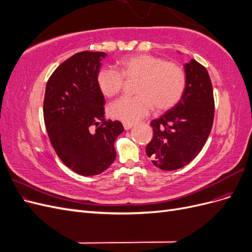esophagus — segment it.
Masks as SVG:
<instances>
[{"instance_id":"obj_1","label":"esophagus","mask_w":252,"mask_h":252,"mask_svg":"<svg viewBox=\"0 0 252 252\" xmlns=\"http://www.w3.org/2000/svg\"><path fill=\"white\" fill-rule=\"evenodd\" d=\"M125 130H129V129H131L133 127V124H130V123H124L123 124Z\"/></svg>"}]
</instances>
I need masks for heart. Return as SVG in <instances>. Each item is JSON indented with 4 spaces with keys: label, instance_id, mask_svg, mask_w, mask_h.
<instances>
[{
    "label": "heart",
    "instance_id": "obj_1",
    "mask_svg": "<svg viewBox=\"0 0 252 252\" xmlns=\"http://www.w3.org/2000/svg\"><path fill=\"white\" fill-rule=\"evenodd\" d=\"M120 72L103 68L96 75V84L102 94L112 97L119 94L126 81H136L134 96L119 98L109 106V114L120 121L135 122L155 108L164 112L173 108L186 88V73L178 63L161 57L141 53L121 59Z\"/></svg>",
    "mask_w": 252,
    "mask_h": 252
}]
</instances>
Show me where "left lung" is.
Returning a JSON list of instances; mask_svg holds the SVG:
<instances>
[{"label": "left lung", "instance_id": "obj_1", "mask_svg": "<svg viewBox=\"0 0 252 252\" xmlns=\"http://www.w3.org/2000/svg\"><path fill=\"white\" fill-rule=\"evenodd\" d=\"M186 88L180 102L151 121L152 140L146 154L158 168L175 170L200 154L210 134L215 118V98L206 68L195 60L185 65Z\"/></svg>", "mask_w": 252, "mask_h": 252}]
</instances>
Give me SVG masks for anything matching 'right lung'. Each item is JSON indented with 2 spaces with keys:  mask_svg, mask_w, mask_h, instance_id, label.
Segmentation results:
<instances>
[{
  "mask_svg": "<svg viewBox=\"0 0 252 252\" xmlns=\"http://www.w3.org/2000/svg\"><path fill=\"white\" fill-rule=\"evenodd\" d=\"M105 56L75 53L52 72L45 90L44 122L52 147L67 167L87 177L114 162V141L124 130L121 122L105 118V98L96 84Z\"/></svg>",
  "mask_w": 252,
  "mask_h": 252,
  "instance_id": "1",
  "label": "right lung"
}]
</instances>
